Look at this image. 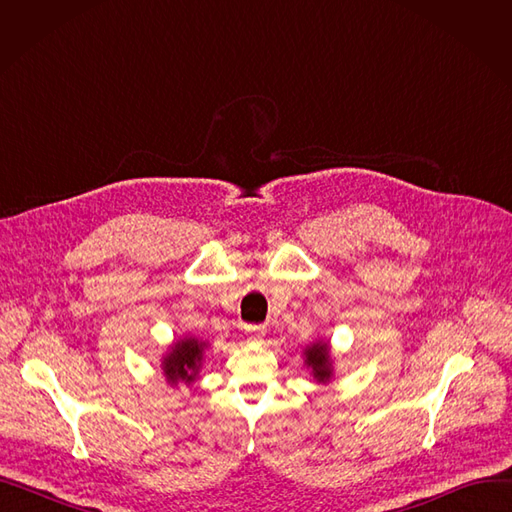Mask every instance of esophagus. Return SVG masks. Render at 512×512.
Here are the masks:
<instances>
[{
  "label": "esophagus",
  "instance_id": "1",
  "mask_svg": "<svg viewBox=\"0 0 512 512\" xmlns=\"http://www.w3.org/2000/svg\"><path fill=\"white\" fill-rule=\"evenodd\" d=\"M245 330H247L251 342H261L263 336H265V328L263 326H247Z\"/></svg>",
  "mask_w": 512,
  "mask_h": 512
}]
</instances>
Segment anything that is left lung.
<instances>
[{
    "instance_id": "left-lung-1",
    "label": "left lung",
    "mask_w": 512,
    "mask_h": 512,
    "mask_svg": "<svg viewBox=\"0 0 512 512\" xmlns=\"http://www.w3.org/2000/svg\"><path fill=\"white\" fill-rule=\"evenodd\" d=\"M305 365L311 369L313 380L319 384H328L332 380V359L330 344L326 340H317L305 348Z\"/></svg>"
}]
</instances>
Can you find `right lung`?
<instances>
[{"instance_id": "1", "label": "right lung", "mask_w": 512, "mask_h": 512, "mask_svg": "<svg viewBox=\"0 0 512 512\" xmlns=\"http://www.w3.org/2000/svg\"><path fill=\"white\" fill-rule=\"evenodd\" d=\"M205 346H207L205 342L193 336H184L170 346V353L164 357V361H161V369H164L168 384L172 386H176L178 382L193 384L197 380L201 363H203Z\"/></svg>"}]
</instances>
